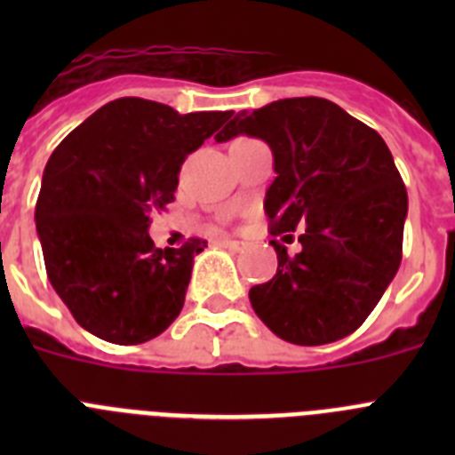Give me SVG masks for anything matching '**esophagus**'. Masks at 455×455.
<instances>
[{"mask_svg": "<svg viewBox=\"0 0 455 455\" xmlns=\"http://www.w3.org/2000/svg\"><path fill=\"white\" fill-rule=\"evenodd\" d=\"M220 246L228 248V251H232V252H236L243 248V243H241V241H235V239H223L220 241Z\"/></svg>", "mask_w": 455, "mask_h": 455, "instance_id": "esophagus-1", "label": "esophagus"}]
</instances>
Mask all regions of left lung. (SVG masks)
Listing matches in <instances>:
<instances>
[{
    "label": "left lung",
    "instance_id": "obj_1",
    "mask_svg": "<svg viewBox=\"0 0 455 455\" xmlns=\"http://www.w3.org/2000/svg\"><path fill=\"white\" fill-rule=\"evenodd\" d=\"M239 134L267 140L273 152L277 178L264 198L271 235L303 228L296 255L271 241L277 271L248 293L255 315L300 347L351 335L401 264L408 193L392 152L376 130L323 98L243 111L216 140Z\"/></svg>",
    "mask_w": 455,
    "mask_h": 455
}]
</instances>
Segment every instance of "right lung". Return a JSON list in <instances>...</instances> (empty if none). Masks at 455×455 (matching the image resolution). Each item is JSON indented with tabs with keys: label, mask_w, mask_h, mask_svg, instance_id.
Instances as JSON below:
<instances>
[{
	"label": "right lung",
	"mask_w": 455,
	"mask_h": 455,
	"mask_svg": "<svg viewBox=\"0 0 455 455\" xmlns=\"http://www.w3.org/2000/svg\"><path fill=\"white\" fill-rule=\"evenodd\" d=\"M232 111L178 114L168 104H104L52 152L36 230L47 277L84 331L111 344H143L182 312L193 257L207 241L155 248L152 214L175 200L184 159Z\"/></svg>",
	"instance_id": "right-lung-1"
}]
</instances>
